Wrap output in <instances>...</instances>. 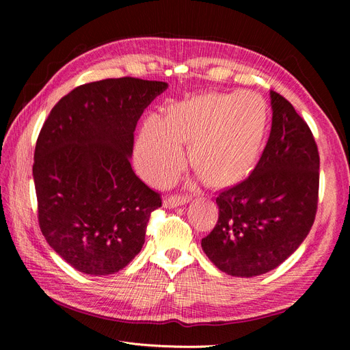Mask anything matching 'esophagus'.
I'll return each instance as SVG.
<instances>
[{"mask_svg": "<svg viewBox=\"0 0 350 350\" xmlns=\"http://www.w3.org/2000/svg\"><path fill=\"white\" fill-rule=\"evenodd\" d=\"M189 201V197L188 196H179V194H175V196H169L166 203L169 207H176V206H183L185 203H188Z\"/></svg>", "mask_w": 350, "mask_h": 350, "instance_id": "obj_1", "label": "esophagus"}]
</instances>
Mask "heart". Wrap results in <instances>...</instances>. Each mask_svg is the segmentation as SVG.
<instances>
[{
  "instance_id": "1",
  "label": "heart",
  "mask_w": 350,
  "mask_h": 350,
  "mask_svg": "<svg viewBox=\"0 0 350 350\" xmlns=\"http://www.w3.org/2000/svg\"><path fill=\"white\" fill-rule=\"evenodd\" d=\"M267 105L252 92L208 94L176 105L165 122L147 120L139 140L143 174L171 179L184 161L181 143L191 142L189 161L211 184L238 178L256 161L266 131Z\"/></svg>"
}]
</instances>
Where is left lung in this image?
I'll use <instances>...</instances> for the list:
<instances>
[{
    "label": "left lung",
    "mask_w": 350,
    "mask_h": 350,
    "mask_svg": "<svg viewBox=\"0 0 350 350\" xmlns=\"http://www.w3.org/2000/svg\"><path fill=\"white\" fill-rule=\"evenodd\" d=\"M270 98L269 142L245 179L216 193V226L201 239L206 256L230 276L276 269L308 235L319 204L314 135L288 99L273 90Z\"/></svg>",
    "instance_id": "1"
}]
</instances>
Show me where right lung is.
Returning <instances> with one entry per match:
<instances>
[{
  "label": "right lung",
  "mask_w": 350,
  "mask_h": 350,
  "mask_svg": "<svg viewBox=\"0 0 350 350\" xmlns=\"http://www.w3.org/2000/svg\"><path fill=\"white\" fill-rule=\"evenodd\" d=\"M167 84L134 77L71 90L49 112L35 147L38 221L71 267L108 276L140 252L162 196L133 171L137 121Z\"/></svg>",
  "instance_id": "right-lung-1"
}]
</instances>
